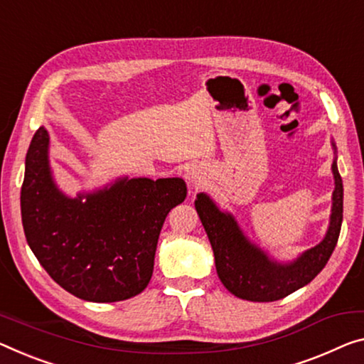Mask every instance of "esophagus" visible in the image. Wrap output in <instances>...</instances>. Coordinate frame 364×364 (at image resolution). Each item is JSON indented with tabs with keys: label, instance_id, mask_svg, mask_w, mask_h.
<instances>
[{
	"label": "esophagus",
	"instance_id": "34e87169",
	"mask_svg": "<svg viewBox=\"0 0 364 364\" xmlns=\"http://www.w3.org/2000/svg\"><path fill=\"white\" fill-rule=\"evenodd\" d=\"M186 177H187L190 186L198 187L200 183L203 182V171H201L200 166H192V167H188V169H187Z\"/></svg>",
	"mask_w": 364,
	"mask_h": 364
}]
</instances>
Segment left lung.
<instances>
[{"mask_svg": "<svg viewBox=\"0 0 364 364\" xmlns=\"http://www.w3.org/2000/svg\"><path fill=\"white\" fill-rule=\"evenodd\" d=\"M332 146L335 149V143ZM332 172L335 190L326 237L289 264L268 259L264 250L244 236L231 213L221 211L206 193L197 195L195 208L213 249L218 277L229 293L255 303L278 301L306 287L322 272L337 245L343 220V183L337 159H333Z\"/></svg>", "mask_w": 364, "mask_h": 364, "instance_id": "8db88e82", "label": "left lung"}]
</instances>
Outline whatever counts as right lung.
<instances>
[{
  "label": "right lung",
  "instance_id": "right-lung-1",
  "mask_svg": "<svg viewBox=\"0 0 364 364\" xmlns=\"http://www.w3.org/2000/svg\"><path fill=\"white\" fill-rule=\"evenodd\" d=\"M41 127L26 156L21 215L33 255L61 288L91 303L133 298L148 287L161 228L187 197L182 178H119L76 198L60 192Z\"/></svg>",
  "mask_w": 364,
  "mask_h": 364
}]
</instances>
